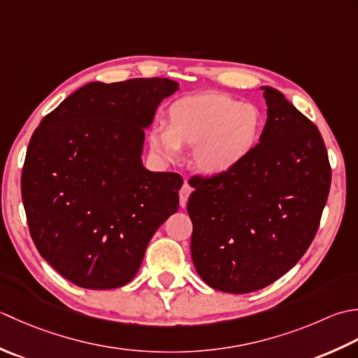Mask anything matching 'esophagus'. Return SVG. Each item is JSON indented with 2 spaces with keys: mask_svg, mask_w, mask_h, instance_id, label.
<instances>
[{
  "mask_svg": "<svg viewBox=\"0 0 358 358\" xmlns=\"http://www.w3.org/2000/svg\"><path fill=\"white\" fill-rule=\"evenodd\" d=\"M192 192H193V188L189 187L187 182L184 185H182V188H180V192H179V203H180V207L184 208L185 206H187V201H188V198H189V194H192Z\"/></svg>",
  "mask_w": 358,
  "mask_h": 358,
  "instance_id": "obj_1",
  "label": "esophagus"
}]
</instances>
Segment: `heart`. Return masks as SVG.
<instances>
[{"mask_svg": "<svg viewBox=\"0 0 358 358\" xmlns=\"http://www.w3.org/2000/svg\"><path fill=\"white\" fill-rule=\"evenodd\" d=\"M262 115L252 103L224 92L189 94L166 109V127L150 131L151 151L165 162L179 159L180 147L194 148L196 169L206 176L230 173L257 148Z\"/></svg>", "mask_w": 358, "mask_h": 358, "instance_id": "b5f03b06", "label": "heart"}]
</instances>
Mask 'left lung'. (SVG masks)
I'll use <instances>...</instances> for the list:
<instances>
[{"mask_svg": "<svg viewBox=\"0 0 358 358\" xmlns=\"http://www.w3.org/2000/svg\"><path fill=\"white\" fill-rule=\"evenodd\" d=\"M262 90L267 122L252 155L230 173L189 180L193 264L227 294L266 287L300 261L331 187L318 128L278 90Z\"/></svg>", "mask_w": 358, "mask_h": 358, "instance_id": "1", "label": "left lung"}]
</instances>
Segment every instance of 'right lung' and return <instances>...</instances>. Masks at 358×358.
I'll use <instances>...</instances> for the list:
<instances>
[{"mask_svg":"<svg viewBox=\"0 0 358 358\" xmlns=\"http://www.w3.org/2000/svg\"><path fill=\"white\" fill-rule=\"evenodd\" d=\"M178 90L159 77L87 83L32 134L21 176L29 230L41 257L76 286H125L178 211L182 178L142 162L145 129Z\"/></svg>","mask_w":358,"mask_h":358,"instance_id":"1","label":"right lung"}]
</instances>
